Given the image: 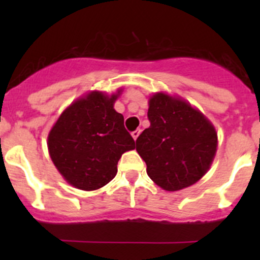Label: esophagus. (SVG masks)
I'll use <instances>...</instances> for the list:
<instances>
[{
	"label": "esophagus",
	"instance_id": "obj_1",
	"mask_svg": "<svg viewBox=\"0 0 260 260\" xmlns=\"http://www.w3.org/2000/svg\"><path fill=\"white\" fill-rule=\"evenodd\" d=\"M140 133H141V129H136V131H133L132 132V137H133V140H137L138 138V136H140Z\"/></svg>",
	"mask_w": 260,
	"mask_h": 260
}]
</instances>
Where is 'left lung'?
Masks as SVG:
<instances>
[{"mask_svg":"<svg viewBox=\"0 0 260 260\" xmlns=\"http://www.w3.org/2000/svg\"><path fill=\"white\" fill-rule=\"evenodd\" d=\"M146 128L136 149L147 165V175L166 191L198 182L210 169L217 135L210 120L190 103L166 93L149 98Z\"/></svg>","mask_w":260,"mask_h":260,"instance_id":"obj_1","label":"left lung"}]
</instances>
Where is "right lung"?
I'll return each mask as SVG.
<instances>
[{"mask_svg":"<svg viewBox=\"0 0 260 260\" xmlns=\"http://www.w3.org/2000/svg\"><path fill=\"white\" fill-rule=\"evenodd\" d=\"M120 91L111 96L90 91L70 104L50 131V157L65 181L79 190L107 185L117 175L122 154L135 149L124 118L113 108Z\"/></svg>","mask_w":260,"mask_h":260,"instance_id":"1","label":"right lung"}]
</instances>
